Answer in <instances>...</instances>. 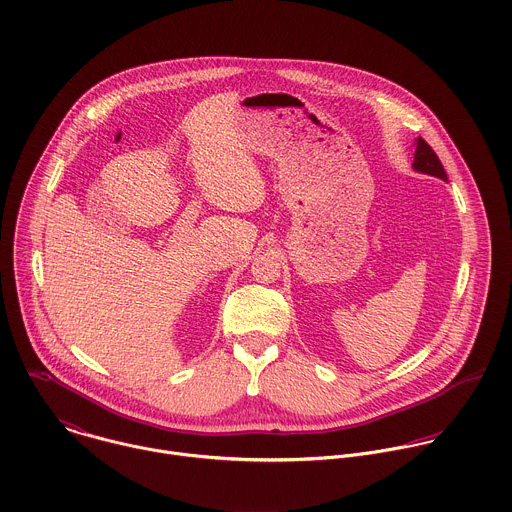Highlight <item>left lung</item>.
I'll use <instances>...</instances> for the list:
<instances>
[{
  "label": "left lung",
  "mask_w": 512,
  "mask_h": 512,
  "mask_svg": "<svg viewBox=\"0 0 512 512\" xmlns=\"http://www.w3.org/2000/svg\"><path fill=\"white\" fill-rule=\"evenodd\" d=\"M415 161H413V169L419 171V173H427V175H433V177H439L443 181H449L447 179V173H445V167L441 163V159L437 157V153L433 151V147L425 141V139H415Z\"/></svg>",
  "instance_id": "obj_1"
}]
</instances>
